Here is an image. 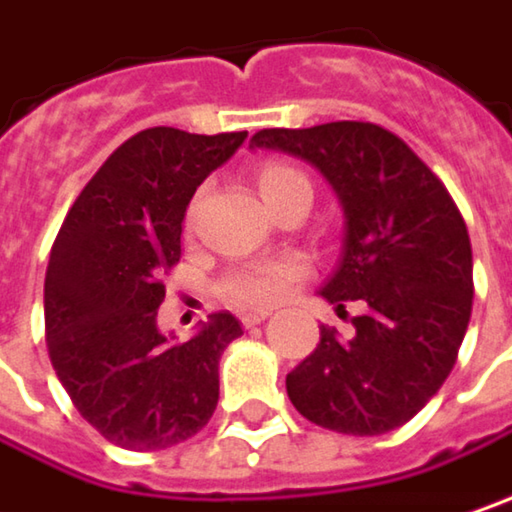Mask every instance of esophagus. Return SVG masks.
<instances>
[{"instance_id":"obj_1","label":"esophagus","mask_w":512,"mask_h":512,"mask_svg":"<svg viewBox=\"0 0 512 512\" xmlns=\"http://www.w3.org/2000/svg\"><path fill=\"white\" fill-rule=\"evenodd\" d=\"M266 318H269V313H263V310H260V313H246V316H243V327H255V324H263Z\"/></svg>"}]
</instances>
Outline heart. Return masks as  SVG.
Listing matches in <instances>:
<instances>
[{
	"mask_svg": "<svg viewBox=\"0 0 512 512\" xmlns=\"http://www.w3.org/2000/svg\"><path fill=\"white\" fill-rule=\"evenodd\" d=\"M292 182H307V179L295 167L281 165V162L266 165L257 176V188H260L263 199L286 188V185H292ZM304 275H307V260L304 257H281V260H272V263H255V266H246V269L234 272L223 286V292L237 304L269 307V304H278L281 298H286L289 289L298 284Z\"/></svg>",
	"mask_w": 512,
	"mask_h": 512,
	"instance_id": "b5f03b06",
	"label": "heart"
}]
</instances>
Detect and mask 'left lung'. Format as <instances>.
Segmentation results:
<instances>
[{
	"label": "left lung",
	"instance_id": "8db88e82",
	"mask_svg": "<svg viewBox=\"0 0 512 512\" xmlns=\"http://www.w3.org/2000/svg\"><path fill=\"white\" fill-rule=\"evenodd\" d=\"M252 147L316 167L345 211L336 272L321 295L356 333L321 327L316 350L286 374V394L310 423L342 435H385L426 406L458 359L472 313L466 223L403 138L368 121L260 130Z\"/></svg>",
	"mask_w": 512,
	"mask_h": 512
}]
</instances>
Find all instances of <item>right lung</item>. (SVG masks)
I'll list each match as a JSON object with an SVG mask.
<instances>
[{"label": "right lung", "mask_w": 512, "mask_h": 512, "mask_svg": "<svg viewBox=\"0 0 512 512\" xmlns=\"http://www.w3.org/2000/svg\"><path fill=\"white\" fill-rule=\"evenodd\" d=\"M249 133L150 127L127 138L80 191L51 246L46 342L86 423L133 452L194 437L220 400V356L240 321L214 313L194 339L159 333L165 275L182 257L196 188Z\"/></svg>", "instance_id": "obj_1"}]
</instances>
